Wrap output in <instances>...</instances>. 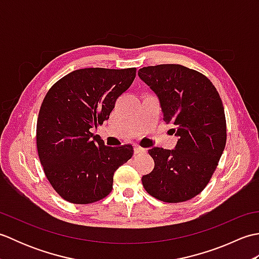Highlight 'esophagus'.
I'll use <instances>...</instances> for the list:
<instances>
[{
    "label": "esophagus",
    "mask_w": 259,
    "mask_h": 259,
    "mask_svg": "<svg viewBox=\"0 0 259 259\" xmlns=\"http://www.w3.org/2000/svg\"><path fill=\"white\" fill-rule=\"evenodd\" d=\"M146 152L145 148H141L139 146H135V155H144Z\"/></svg>",
    "instance_id": "obj_1"
}]
</instances>
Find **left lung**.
<instances>
[{
  "label": "left lung",
  "mask_w": 259,
  "mask_h": 259,
  "mask_svg": "<svg viewBox=\"0 0 259 259\" xmlns=\"http://www.w3.org/2000/svg\"><path fill=\"white\" fill-rule=\"evenodd\" d=\"M138 75L157 95L163 121L178 137L174 150L148 151L155 168L142 176V185L161 201H187L205 189L225 149L222 99L207 76L180 64L145 67Z\"/></svg>",
  "instance_id": "left-lung-1"
}]
</instances>
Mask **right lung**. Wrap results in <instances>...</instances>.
<instances>
[{
  "label": "right lung",
  "instance_id": "1",
  "mask_svg": "<svg viewBox=\"0 0 259 259\" xmlns=\"http://www.w3.org/2000/svg\"><path fill=\"white\" fill-rule=\"evenodd\" d=\"M136 71L75 70L45 97L36 123L37 153L49 183L67 201L85 205L103 199L112 190L115 170L133 157L131 145L108 147L91 131L109 119Z\"/></svg>",
  "mask_w": 259,
  "mask_h": 259
}]
</instances>
